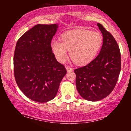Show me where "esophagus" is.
I'll return each mask as SVG.
<instances>
[{
  "label": "esophagus",
  "mask_w": 131,
  "mask_h": 131,
  "mask_svg": "<svg viewBox=\"0 0 131 131\" xmlns=\"http://www.w3.org/2000/svg\"><path fill=\"white\" fill-rule=\"evenodd\" d=\"M66 70H67V71H72L73 70V69L70 67H69V66H66Z\"/></svg>",
  "instance_id": "obj_1"
}]
</instances>
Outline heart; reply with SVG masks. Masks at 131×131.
<instances>
[{
    "label": "heart",
    "mask_w": 131,
    "mask_h": 131,
    "mask_svg": "<svg viewBox=\"0 0 131 131\" xmlns=\"http://www.w3.org/2000/svg\"><path fill=\"white\" fill-rule=\"evenodd\" d=\"M103 43V37L97 31L74 30L61 36V42L52 41L51 47L58 61L63 63L70 51L71 58L79 65L86 64L94 60Z\"/></svg>",
    "instance_id": "b5f03b06"
}]
</instances>
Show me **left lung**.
I'll return each instance as SVG.
<instances>
[{"mask_svg": "<svg viewBox=\"0 0 131 131\" xmlns=\"http://www.w3.org/2000/svg\"><path fill=\"white\" fill-rule=\"evenodd\" d=\"M97 26L103 44L97 57L86 66L74 70L79 94L91 101L101 100L112 92L121 69V52L115 39L101 24Z\"/></svg>", "mask_w": 131, "mask_h": 131, "instance_id": "obj_1", "label": "left lung"}]
</instances>
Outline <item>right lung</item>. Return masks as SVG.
<instances>
[{
    "mask_svg": "<svg viewBox=\"0 0 131 131\" xmlns=\"http://www.w3.org/2000/svg\"><path fill=\"white\" fill-rule=\"evenodd\" d=\"M58 24H37L18 40L14 57V76L25 95L45 103L53 99L67 71L51 49Z\"/></svg>",
    "mask_w": 131,
    "mask_h": 131,
    "instance_id": "add662e5",
    "label": "right lung"
}]
</instances>
